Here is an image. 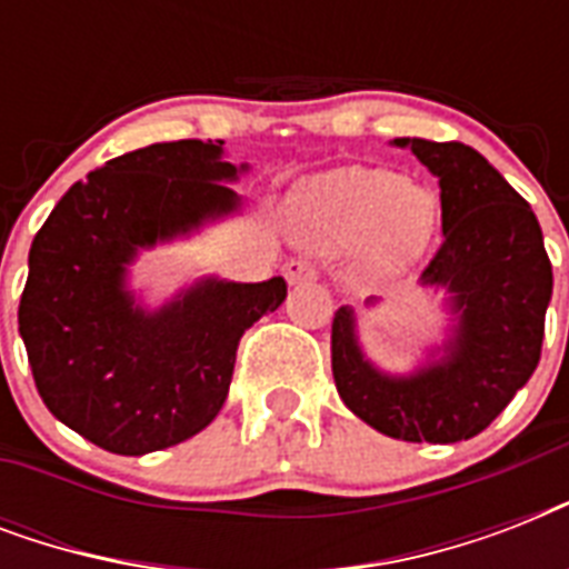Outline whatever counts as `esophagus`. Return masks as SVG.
Instances as JSON below:
<instances>
[{
    "label": "esophagus",
    "instance_id": "1",
    "mask_svg": "<svg viewBox=\"0 0 569 569\" xmlns=\"http://www.w3.org/2000/svg\"><path fill=\"white\" fill-rule=\"evenodd\" d=\"M283 274L289 283H307V280H316L319 277V271H316V266H312L310 259H289L283 266Z\"/></svg>",
    "mask_w": 569,
    "mask_h": 569
}]
</instances>
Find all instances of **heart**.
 <instances>
[{"label":"heart","mask_w":569,"mask_h":569,"mask_svg":"<svg viewBox=\"0 0 569 569\" xmlns=\"http://www.w3.org/2000/svg\"><path fill=\"white\" fill-rule=\"evenodd\" d=\"M298 232L312 248L342 250L366 239V262L396 274L425 253L437 230V197L387 168H342L295 197Z\"/></svg>","instance_id":"b5f03b06"}]
</instances>
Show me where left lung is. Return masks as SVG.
<instances>
[{"mask_svg":"<svg viewBox=\"0 0 569 569\" xmlns=\"http://www.w3.org/2000/svg\"><path fill=\"white\" fill-rule=\"evenodd\" d=\"M392 144L410 147L440 180L442 244L422 286L449 295L455 328L440 360L398 378L366 360L355 312L339 307L333 380L348 410L392 440L460 442L485 431L538 369L552 262L531 206L478 150L425 138Z\"/></svg>","mask_w":569,"mask_h":569,"instance_id":"8db88e82","label":"left lung"}]
</instances>
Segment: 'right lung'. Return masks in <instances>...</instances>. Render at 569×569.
<instances>
[{"mask_svg": "<svg viewBox=\"0 0 569 569\" xmlns=\"http://www.w3.org/2000/svg\"><path fill=\"white\" fill-rule=\"evenodd\" d=\"M223 141H168L111 159L67 191L29 250L20 337L58 422L114 455L189 440L227 401L241 333L286 298L283 277H206L159 310L127 268L141 248L239 209Z\"/></svg>", "mask_w": 569, "mask_h": 569, "instance_id": "add662e5", "label": "right lung"}]
</instances>
